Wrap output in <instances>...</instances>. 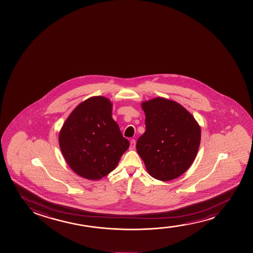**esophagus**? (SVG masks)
<instances>
[{"instance_id":"34e87169","label":"esophagus","mask_w":253,"mask_h":253,"mask_svg":"<svg viewBox=\"0 0 253 253\" xmlns=\"http://www.w3.org/2000/svg\"><path fill=\"white\" fill-rule=\"evenodd\" d=\"M135 148V139H132L130 141V145H129V149H134Z\"/></svg>"}]
</instances>
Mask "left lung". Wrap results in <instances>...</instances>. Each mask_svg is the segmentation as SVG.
Listing matches in <instances>:
<instances>
[{
	"instance_id": "left-lung-1",
	"label": "left lung",
	"mask_w": 253,
	"mask_h": 253,
	"mask_svg": "<svg viewBox=\"0 0 253 253\" xmlns=\"http://www.w3.org/2000/svg\"><path fill=\"white\" fill-rule=\"evenodd\" d=\"M146 130L136 150L149 174L168 181L185 173L192 165L201 143V127L180 104L156 97L142 104Z\"/></svg>"
}]
</instances>
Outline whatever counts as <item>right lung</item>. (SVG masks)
<instances>
[{"label": "right lung", "mask_w": 253, "mask_h": 253, "mask_svg": "<svg viewBox=\"0 0 253 253\" xmlns=\"http://www.w3.org/2000/svg\"><path fill=\"white\" fill-rule=\"evenodd\" d=\"M112 104L101 96L79 104L59 132V147L80 176L99 180L116 169L129 142L111 117Z\"/></svg>", "instance_id": "add662e5"}]
</instances>
